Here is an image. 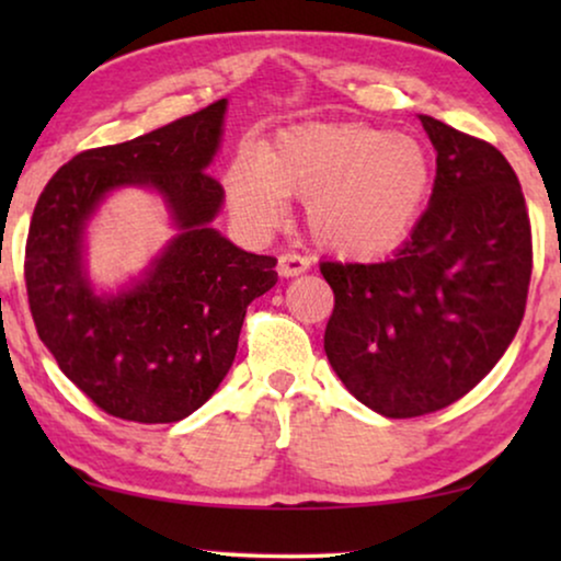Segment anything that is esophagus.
<instances>
[{"instance_id":"1","label":"esophagus","mask_w":561,"mask_h":561,"mask_svg":"<svg viewBox=\"0 0 561 561\" xmlns=\"http://www.w3.org/2000/svg\"><path fill=\"white\" fill-rule=\"evenodd\" d=\"M309 257L298 255V252H283L278 257V273L283 278H294V275H301L309 271Z\"/></svg>"}]
</instances>
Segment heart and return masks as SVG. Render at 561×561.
Segmentation results:
<instances>
[{
  "instance_id": "1",
  "label": "heart",
  "mask_w": 561,
  "mask_h": 561,
  "mask_svg": "<svg viewBox=\"0 0 561 561\" xmlns=\"http://www.w3.org/2000/svg\"><path fill=\"white\" fill-rule=\"evenodd\" d=\"M432 186L424 145L363 122L283 129L263 152L244 148L225 173L237 217L255 229L280 219L286 196L306 202L321 248L375 257L401 244Z\"/></svg>"
}]
</instances>
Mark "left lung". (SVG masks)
<instances>
[{
    "label": "left lung",
    "instance_id": "8db88e82",
    "mask_svg": "<svg viewBox=\"0 0 561 561\" xmlns=\"http://www.w3.org/2000/svg\"><path fill=\"white\" fill-rule=\"evenodd\" d=\"M436 150L432 204L382 263L319 265L334 290L324 350L367 409L442 411L493 370L516 336L531 280V221L493 145L421 114Z\"/></svg>",
    "mask_w": 561,
    "mask_h": 561
}]
</instances>
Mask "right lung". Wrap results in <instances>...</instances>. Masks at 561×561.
I'll return each instance as SVG.
<instances>
[{"label": "right lung", "instance_id": "add662e5", "mask_svg": "<svg viewBox=\"0 0 561 561\" xmlns=\"http://www.w3.org/2000/svg\"><path fill=\"white\" fill-rule=\"evenodd\" d=\"M227 99L119 145L83 150L37 198L25 286L37 336L68 380L110 416L173 424L209 401L237 355L248 306L278 280L273 255L234 248L209 227ZM140 182L167 196L182 234L133 291L99 299L80 265L82 221L106 190Z\"/></svg>", "mask_w": 561, "mask_h": 561}]
</instances>
